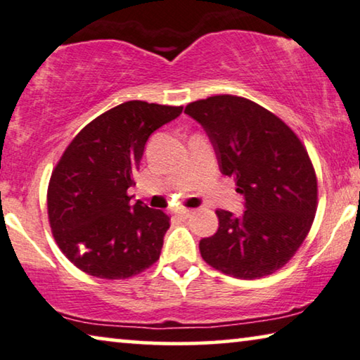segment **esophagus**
Returning <instances> with one entry per match:
<instances>
[{
    "instance_id": "1",
    "label": "esophagus",
    "mask_w": 360,
    "mask_h": 360,
    "mask_svg": "<svg viewBox=\"0 0 360 360\" xmlns=\"http://www.w3.org/2000/svg\"><path fill=\"white\" fill-rule=\"evenodd\" d=\"M192 214V210L191 208H182V210H179V212H176V214L174 217L178 218V219H187Z\"/></svg>"
}]
</instances>
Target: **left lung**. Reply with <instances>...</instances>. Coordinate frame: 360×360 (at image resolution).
Instances as JSON below:
<instances>
[{"label": "left lung", "mask_w": 360, "mask_h": 360, "mask_svg": "<svg viewBox=\"0 0 360 360\" xmlns=\"http://www.w3.org/2000/svg\"><path fill=\"white\" fill-rule=\"evenodd\" d=\"M184 112L207 132L245 208L240 217L217 210L218 231L198 244L202 259L240 280L271 275L302 245L317 212L307 150L280 117L243 96H208Z\"/></svg>", "instance_id": "8db88e82"}]
</instances>
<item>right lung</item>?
I'll return each mask as SVG.
<instances>
[{
  "instance_id": "obj_1",
  "label": "right lung",
  "mask_w": 360,
  "mask_h": 360,
  "mask_svg": "<svg viewBox=\"0 0 360 360\" xmlns=\"http://www.w3.org/2000/svg\"><path fill=\"white\" fill-rule=\"evenodd\" d=\"M182 106L126 101L95 117L64 150L48 184V219L58 248L105 280L139 275L160 259L169 217L131 203L127 189L148 137Z\"/></svg>"
}]
</instances>
